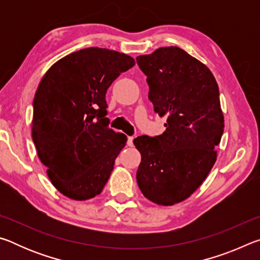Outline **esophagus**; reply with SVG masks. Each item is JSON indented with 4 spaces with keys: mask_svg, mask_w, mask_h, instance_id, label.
<instances>
[{
    "mask_svg": "<svg viewBox=\"0 0 260 260\" xmlns=\"http://www.w3.org/2000/svg\"><path fill=\"white\" fill-rule=\"evenodd\" d=\"M133 140H134V136H128V139H127V146L133 147Z\"/></svg>",
    "mask_w": 260,
    "mask_h": 260,
    "instance_id": "34e87169",
    "label": "esophagus"
}]
</instances>
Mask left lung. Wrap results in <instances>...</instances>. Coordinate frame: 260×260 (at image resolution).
<instances>
[{
    "instance_id": "1",
    "label": "left lung",
    "mask_w": 260,
    "mask_h": 260,
    "mask_svg": "<svg viewBox=\"0 0 260 260\" xmlns=\"http://www.w3.org/2000/svg\"><path fill=\"white\" fill-rule=\"evenodd\" d=\"M147 76L155 112L166 116V131L133 142L141 152L140 190L158 205H173L199 188L212 169L225 127L219 88L200 60L178 47L136 57Z\"/></svg>"
}]
</instances>
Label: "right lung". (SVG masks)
Here are the masks:
<instances>
[{
	"label": "right lung",
	"mask_w": 260,
	"mask_h": 260,
	"mask_svg": "<svg viewBox=\"0 0 260 260\" xmlns=\"http://www.w3.org/2000/svg\"><path fill=\"white\" fill-rule=\"evenodd\" d=\"M134 65L128 55L86 48L56 61L39 83L33 142L51 183L69 199H93L108 182L127 138L109 128L105 94Z\"/></svg>",
	"instance_id": "right-lung-1"
}]
</instances>
